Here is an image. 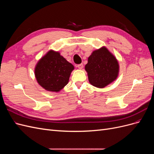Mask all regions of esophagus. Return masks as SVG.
I'll return each mask as SVG.
<instances>
[{"instance_id":"esophagus-1","label":"esophagus","mask_w":154,"mask_h":154,"mask_svg":"<svg viewBox=\"0 0 154 154\" xmlns=\"http://www.w3.org/2000/svg\"><path fill=\"white\" fill-rule=\"evenodd\" d=\"M77 67L80 69H82L83 67V65L82 63H80V64H78L77 65Z\"/></svg>"}]
</instances>
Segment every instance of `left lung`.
Segmentation results:
<instances>
[{"label":"left lung","mask_w":154,"mask_h":154,"mask_svg":"<svg viewBox=\"0 0 154 154\" xmlns=\"http://www.w3.org/2000/svg\"><path fill=\"white\" fill-rule=\"evenodd\" d=\"M85 70L91 84L103 88L118 77L119 65L114 56L103 47L92 52L88 58Z\"/></svg>","instance_id":"obj_1"}]
</instances>
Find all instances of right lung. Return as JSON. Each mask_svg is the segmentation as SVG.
Returning a JSON list of instances; mask_svg holds the SVG:
<instances>
[{"label": "right lung", "mask_w": 154, "mask_h": 154, "mask_svg": "<svg viewBox=\"0 0 154 154\" xmlns=\"http://www.w3.org/2000/svg\"><path fill=\"white\" fill-rule=\"evenodd\" d=\"M73 69L59 53L50 51L37 63L35 73L37 82L45 90L58 92L67 84Z\"/></svg>", "instance_id": "1"}]
</instances>
